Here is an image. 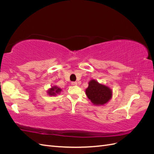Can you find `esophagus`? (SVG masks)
<instances>
[{
    "instance_id": "esophagus-1",
    "label": "esophagus",
    "mask_w": 154,
    "mask_h": 154,
    "mask_svg": "<svg viewBox=\"0 0 154 154\" xmlns=\"http://www.w3.org/2000/svg\"><path fill=\"white\" fill-rule=\"evenodd\" d=\"M71 84L72 85H78V83L76 82H71Z\"/></svg>"
}]
</instances>
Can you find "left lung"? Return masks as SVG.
Here are the masks:
<instances>
[{
    "label": "left lung",
    "mask_w": 154,
    "mask_h": 154,
    "mask_svg": "<svg viewBox=\"0 0 154 154\" xmlns=\"http://www.w3.org/2000/svg\"><path fill=\"white\" fill-rule=\"evenodd\" d=\"M85 92L88 99L95 105H104L109 101L112 96L109 87L100 84L95 80H91L88 83Z\"/></svg>",
    "instance_id": "obj_1"
}]
</instances>
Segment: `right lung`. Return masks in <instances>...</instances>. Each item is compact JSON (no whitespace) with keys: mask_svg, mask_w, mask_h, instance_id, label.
Instances as JSON below:
<instances>
[{"mask_svg":"<svg viewBox=\"0 0 154 154\" xmlns=\"http://www.w3.org/2000/svg\"><path fill=\"white\" fill-rule=\"evenodd\" d=\"M61 90H62L61 88H58L57 87L54 86V87H52V88H51V89L49 90V91L48 92V94H49V95H51V96L55 95L56 93L60 92V91H61Z\"/></svg>","mask_w":154,"mask_h":154,"instance_id":"1","label":"right lung"}]
</instances>
